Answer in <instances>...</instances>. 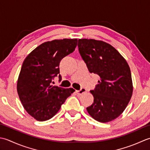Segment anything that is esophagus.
Segmentation results:
<instances>
[{"label": "esophagus", "mask_w": 150, "mask_h": 150, "mask_svg": "<svg viewBox=\"0 0 150 150\" xmlns=\"http://www.w3.org/2000/svg\"><path fill=\"white\" fill-rule=\"evenodd\" d=\"M85 92H86V89H85V88H81V89L79 91H76V93H77V94H78V95H81V94H83Z\"/></svg>", "instance_id": "esophagus-1"}]
</instances>
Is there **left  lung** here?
<instances>
[{"label": "left lung", "instance_id": "left-lung-1", "mask_svg": "<svg viewBox=\"0 0 150 150\" xmlns=\"http://www.w3.org/2000/svg\"><path fill=\"white\" fill-rule=\"evenodd\" d=\"M78 46L88 71L100 76L98 83L90 91L94 102L87 111L98 122L113 120L124 112L132 96L133 87L128 63L105 41L79 39Z\"/></svg>", "mask_w": 150, "mask_h": 150}]
</instances>
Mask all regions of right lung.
I'll use <instances>...</instances> for the list:
<instances>
[{
  "instance_id": "add662e5",
  "label": "right lung",
  "mask_w": 150,
  "mask_h": 150,
  "mask_svg": "<svg viewBox=\"0 0 150 150\" xmlns=\"http://www.w3.org/2000/svg\"><path fill=\"white\" fill-rule=\"evenodd\" d=\"M77 39H54L42 43L23 62L17 79L19 99L28 113L38 121H46L59 111L66 99L75 91L52 85L59 74V63L74 51ZM61 80V76L59 75Z\"/></svg>"
}]
</instances>
